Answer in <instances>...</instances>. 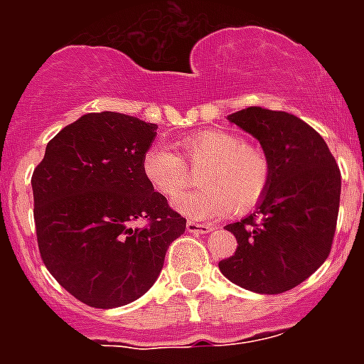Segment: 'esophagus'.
Returning <instances> with one entry per match:
<instances>
[{"mask_svg":"<svg viewBox=\"0 0 364 364\" xmlns=\"http://www.w3.org/2000/svg\"><path fill=\"white\" fill-rule=\"evenodd\" d=\"M186 228H188L189 233H200V235L210 233V231L213 230V228L208 226V224H198V222H195V220L186 222Z\"/></svg>","mask_w":364,"mask_h":364,"instance_id":"1","label":"esophagus"}]
</instances>
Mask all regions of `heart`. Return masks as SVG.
Returning <instances> with one entry per match:
<instances>
[{"label": "heart", "mask_w": 364, "mask_h": 364, "mask_svg": "<svg viewBox=\"0 0 364 364\" xmlns=\"http://www.w3.org/2000/svg\"><path fill=\"white\" fill-rule=\"evenodd\" d=\"M189 166L198 167L200 188L173 202L189 218H211L226 213H246L255 208L269 184V160L259 147L239 134L222 129H202L182 140ZM142 173L160 195L176 197L189 184L188 166L167 146H151L144 153Z\"/></svg>", "instance_id": "heart-1"}]
</instances>
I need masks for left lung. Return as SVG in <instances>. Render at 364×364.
<instances>
[{
	"label": "left lung",
	"mask_w": 364,
	"mask_h": 364,
	"mask_svg": "<svg viewBox=\"0 0 364 364\" xmlns=\"http://www.w3.org/2000/svg\"><path fill=\"white\" fill-rule=\"evenodd\" d=\"M228 120L259 140L272 173L253 213L226 226L237 239V252L218 268L244 290L282 294L306 281L330 253L339 213V167L323 136L290 112L247 107Z\"/></svg>",
	"instance_id": "obj_1"
}]
</instances>
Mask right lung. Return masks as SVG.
Returning <instances> with one entry per match:
<instances>
[{
    "mask_svg": "<svg viewBox=\"0 0 364 364\" xmlns=\"http://www.w3.org/2000/svg\"><path fill=\"white\" fill-rule=\"evenodd\" d=\"M159 125L89 112L47 144L32 175L41 259L70 295L92 308L142 297L162 272L186 218L142 173ZM146 220V227H134Z\"/></svg>",
    "mask_w": 364,
    "mask_h": 364,
    "instance_id": "obj_1",
    "label": "right lung"
}]
</instances>
